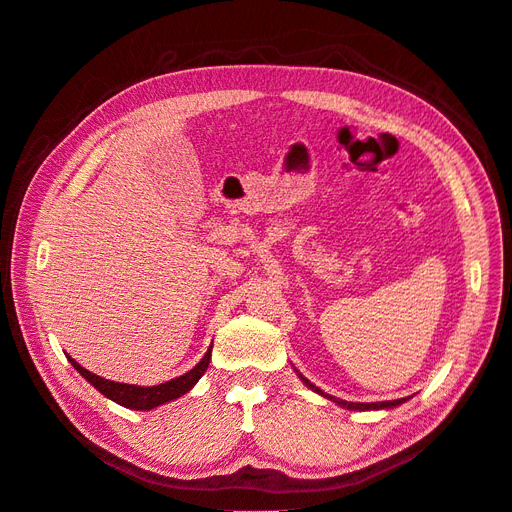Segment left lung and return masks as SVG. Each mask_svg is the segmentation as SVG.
<instances>
[{
  "mask_svg": "<svg viewBox=\"0 0 512 512\" xmlns=\"http://www.w3.org/2000/svg\"><path fill=\"white\" fill-rule=\"evenodd\" d=\"M295 372H297L299 379L303 381V385H307L311 391H316L318 395H322V397L330 399V402H335L337 406H341V408H347V410H360V412H366V410H391V408H395V406H402L404 402H408V399H410V397H402V399H393V402H374V404H355V402H345V399L332 397V395L324 393L322 389H318L314 383H309V381L305 379V376H303L299 370H295Z\"/></svg>",
  "mask_w": 512,
  "mask_h": 512,
  "instance_id": "1",
  "label": "left lung"
}]
</instances>
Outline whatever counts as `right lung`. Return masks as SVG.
I'll return each mask as SVG.
<instances>
[{"instance_id": "1", "label": "right lung", "mask_w": 512, "mask_h": 512, "mask_svg": "<svg viewBox=\"0 0 512 512\" xmlns=\"http://www.w3.org/2000/svg\"><path fill=\"white\" fill-rule=\"evenodd\" d=\"M211 349H213V345L207 349L205 358L198 362L192 370H188L182 376H175V379H171L167 383L154 385V387H140V385H127V383H115V381L102 379V376L85 370L81 364H77L71 355H69V362L87 383L94 385L104 397L113 399L115 404L129 408V410H152V408L163 406L167 402H173V399H177V397L186 395L198 383V379H201V376L209 368Z\"/></svg>"}]
</instances>
